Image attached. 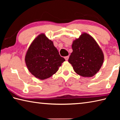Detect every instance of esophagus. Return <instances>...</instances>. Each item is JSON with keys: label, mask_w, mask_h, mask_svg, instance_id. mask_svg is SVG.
<instances>
[{"label": "esophagus", "mask_w": 120, "mask_h": 120, "mask_svg": "<svg viewBox=\"0 0 120 120\" xmlns=\"http://www.w3.org/2000/svg\"><path fill=\"white\" fill-rule=\"evenodd\" d=\"M69 56H65V57H64L65 59H66V61H67V60L69 59Z\"/></svg>", "instance_id": "34e87169"}]
</instances>
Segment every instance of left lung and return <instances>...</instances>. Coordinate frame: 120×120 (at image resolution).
I'll use <instances>...</instances> for the list:
<instances>
[{"instance_id":"1","label":"left lung","mask_w":120,"mask_h":120,"mask_svg":"<svg viewBox=\"0 0 120 120\" xmlns=\"http://www.w3.org/2000/svg\"><path fill=\"white\" fill-rule=\"evenodd\" d=\"M72 52L68 62L76 73L81 76L92 77L100 69L104 61V54L92 36L83 33L73 41Z\"/></svg>"}]
</instances>
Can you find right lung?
Here are the masks:
<instances>
[{
  "label": "right lung",
  "instance_id": "obj_1",
  "mask_svg": "<svg viewBox=\"0 0 120 120\" xmlns=\"http://www.w3.org/2000/svg\"><path fill=\"white\" fill-rule=\"evenodd\" d=\"M25 61L29 71L36 78L43 80L56 74L65 59L60 56L52 41L41 33L30 45Z\"/></svg>",
  "mask_w": 120,
  "mask_h": 120
}]
</instances>
